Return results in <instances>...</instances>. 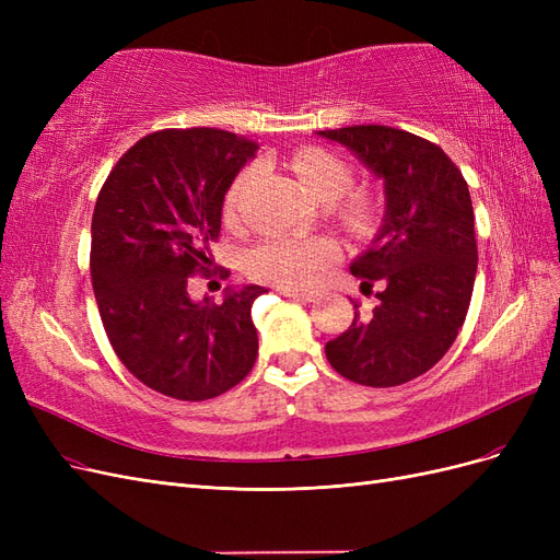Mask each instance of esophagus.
Masks as SVG:
<instances>
[{"label":"esophagus","mask_w":560,"mask_h":560,"mask_svg":"<svg viewBox=\"0 0 560 560\" xmlns=\"http://www.w3.org/2000/svg\"><path fill=\"white\" fill-rule=\"evenodd\" d=\"M282 294L296 301H315L319 296L317 290H282Z\"/></svg>","instance_id":"1"}]
</instances>
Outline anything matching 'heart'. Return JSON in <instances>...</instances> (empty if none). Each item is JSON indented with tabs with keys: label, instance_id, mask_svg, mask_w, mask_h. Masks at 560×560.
<instances>
[{
	"label": "heart",
	"instance_id": "1",
	"mask_svg": "<svg viewBox=\"0 0 560 560\" xmlns=\"http://www.w3.org/2000/svg\"><path fill=\"white\" fill-rule=\"evenodd\" d=\"M292 167L301 179V186L313 198L331 202L346 196L354 182L352 167L336 156L334 151L322 147H301L292 154ZM257 177V167H245L235 175L224 196V214L233 217L241 208V200L252 179ZM378 214L376 200L366 194H350L343 200L341 219L350 231H366L374 226ZM338 259V247L329 238H311V235H270L249 247L245 266L252 278L282 284L301 287L317 270L331 266Z\"/></svg>",
	"mask_w": 560,
	"mask_h": 560
}]
</instances>
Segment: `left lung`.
Wrapping results in <instances>:
<instances>
[{
	"label": "left lung",
	"instance_id": "left-lung-1",
	"mask_svg": "<svg viewBox=\"0 0 560 560\" xmlns=\"http://www.w3.org/2000/svg\"><path fill=\"white\" fill-rule=\"evenodd\" d=\"M317 135L348 147L385 182V222L350 273L362 290L381 284L371 317L325 346L343 378L393 387L430 371L460 331L477 276V238L467 182L444 149L389 126Z\"/></svg>",
	"mask_w": 560,
	"mask_h": 560
}]
</instances>
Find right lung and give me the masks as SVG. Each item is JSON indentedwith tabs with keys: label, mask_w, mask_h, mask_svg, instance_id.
<instances>
[{
	"label": "right lung",
	"mask_w": 560,
	"mask_h": 560,
	"mask_svg": "<svg viewBox=\"0 0 560 560\" xmlns=\"http://www.w3.org/2000/svg\"><path fill=\"white\" fill-rule=\"evenodd\" d=\"M257 144L219 128L149 132L116 161L97 194L91 278L116 358L156 393L206 401L238 385L259 350V284L224 303L189 299L210 273L231 182Z\"/></svg>",
	"instance_id": "right-lung-1"
}]
</instances>
